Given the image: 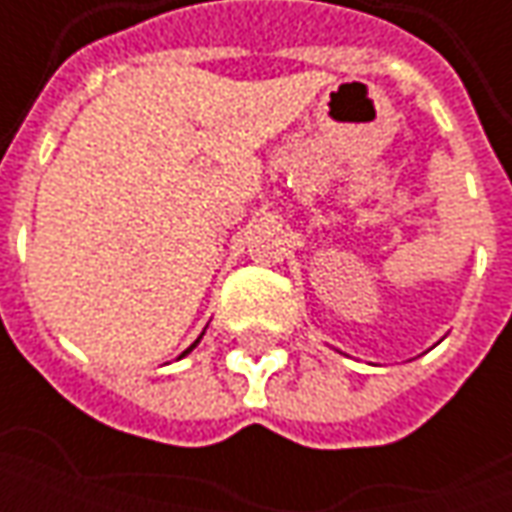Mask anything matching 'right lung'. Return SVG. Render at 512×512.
I'll use <instances>...</instances> for the list:
<instances>
[{"label":"right lung","instance_id":"right-lung-1","mask_svg":"<svg viewBox=\"0 0 512 512\" xmlns=\"http://www.w3.org/2000/svg\"><path fill=\"white\" fill-rule=\"evenodd\" d=\"M197 343H200V340H197ZM197 343H194V345H197ZM194 345H191V348H194ZM191 348H189V351H191ZM189 351H183V354H189Z\"/></svg>","mask_w":512,"mask_h":512}]
</instances>
